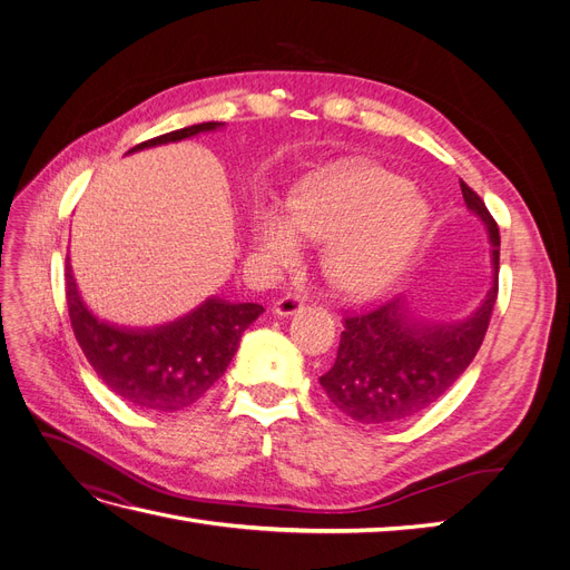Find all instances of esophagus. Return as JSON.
Masks as SVG:
<instances>
[{
    "mask_svg": "<svg viewBox=\"0 0 570 570\" xmlns=\"http://www.w3.org/2000/svg\"><path fill=\"white\" fill-rule=\"evenodd\" d=\"M302 306H304V297L297 295V292H287V295H283L278 302L273 304V312L278 316H292V314L302 312Z\"/></svg>",
    "mask_w": 570,
    "mask_h": 570,
    "instance_id": "1",
    "label": "esophagus"
}]
</instances>
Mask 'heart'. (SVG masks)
Masks as SVG:
<instances>
[{"mask_svg": "<svg viewBox=\"0 0 570 570\" xmlns=\"http://www.w3.org/2000/svg\"><path fill=\"white\" fill-rule=\"evenodd\" d=\"M428 226V212L411 185L383 168L358 170L306 187L289 202L287 218L258 212L254 243L275 262L297 254V235L332 239L325 266L358 295L385 287L402 271Z\"/></svg>", "mask_w": 570, "mask_h": 570, "instance_id": "b5f03b06", "label": "heart"}]
</instances>
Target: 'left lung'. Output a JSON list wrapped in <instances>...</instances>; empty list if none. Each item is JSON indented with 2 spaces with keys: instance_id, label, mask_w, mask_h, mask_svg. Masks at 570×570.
<instances>
[{
  "instance_id": "obj_1",
  "label": "left lung",
  "mask_w": 570,
  "mask_h": 570,
  "mask_svg": "<svg viewBox=\"0 0 570 570\" xmlns=\"http://www.w3.org/2000/svg\"><path fill=\"white\" fill-rule=\"evenodd\" d=\"M459 183L469 209L488 226L494 285L478 312L454 325L411 321L400 299L344 312L337 358L321 375V387L356 423L387 425L416 416L454 385L485 340L499 289V228L475 189Z\"/></svg>"
}]
</instances>
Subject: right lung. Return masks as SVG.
I'll use <instances>...</instances> for the list:
<instances>
[{
  "mask_svg": "<svg viewBox=\"0 0 570 570\" xmlns=\"http://www.w3.org/2000/svg\"><path fill=\"white\" fill-rule=\"evenodd\" d=\"M223 124L187 126L135 145L130 151L185 140ZM66 304L85 358L120 400L147 411H180L199 402L233 361L245 327L264 312L262 304L204 302L197 312L154 331H126L97 321L82 304L66 258Z\"/></svg>",
  "mask_w": 570,
  "mask_h": 570,
  "instance_id": "1",
  "label": "right lung"
}]
</instances>
